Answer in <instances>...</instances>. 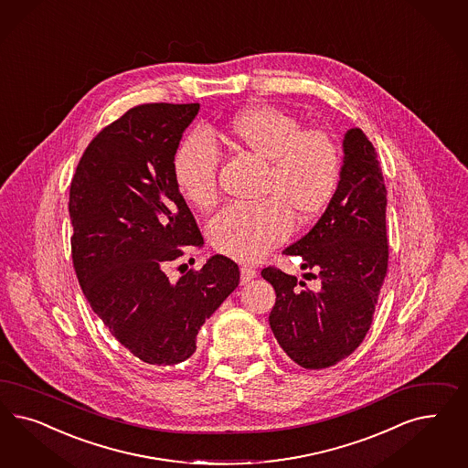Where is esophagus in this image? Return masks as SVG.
I'll list each match as a JSON object with an SVG mask.
<instances>
[{"mask_svg":"<svg viewBox=\"0 0 468 468\" xmlns=\"http://www.w3.org/2000/svg\"><path fill=\"white\" fill-rule=\"evenodd\" d=\"M257 277V271L251 267H241V284H248L250 281H253Z\"/></svg>","mask_w":468,"mask_h":468,"instance_id":"obj_1","label":"esophagus"}]
</instances>
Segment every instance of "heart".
Masks as SVG:
<instances>
[{"instance_id":"obj_1","label":"heart","mask_w":468,"mask_h":468,"mask_svg":"<svg viewBox=\"0 0 468 468\" xmlns=\"http://www.w3.org/2000/svg\"><path fill=\"white\" fill-rule=\"evenodd\" d=\"M230 141L267 162L263 195L255 205L232 203L208 224L211 246L239 261H257L287 239L292 211L310 220L329 207L341 176V153L329 133L303 129L273 106H251L227 127ZM220 153L207 133L186 137L174 156L177 187L193 207L207 210L218 197Z\"/></svg>"}]
</instances>
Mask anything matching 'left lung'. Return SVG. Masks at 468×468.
I'll use <instances>...</instances> for the list:
<instances>
[{
  "instance_id": "1",
  "label": "left lung",
  "mask_w": 468,
  "mask_h": 468,
  "mask_svg": "<svg viewBox=\"0 0 468 468\" xmlns=\"http://www.w3.org/2000/svg\"><path fill=\"white\" fill-rule=\"evenodd\" d=\"M343 165L335 195L317 224L284 255L303 258L304 277L267 267L261 277L275 289L271 329L292 362L327 368L349 356L370 329L388 271V191L376 148L353 127L343 139ZM316 273L314 274L313 271Z\"/></svg>"
}]
</instances>
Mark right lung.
Returning <instances> with one entry per match:
<instances>
[{"label":"right lung","mask_w":468,"mask_h":468,"mask_svg":"<svg viewBox=\"0 0 468 468\" xmlns=\"http://www.w3.org/2000/svg\"><path fill=\"white\" fill-rule=\"evenodd\" d=\"M199 103L125 112L84 151L70 184L72 260L92 312L146 365L197 351V331L239 284L224 255L172 282L166 265L203 236L174 177V156Z\"/></svg>","instance_id":"obj_1"}]
</instances>
